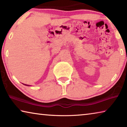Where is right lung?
I'll use <instances>...</instances> for the list:
<instances>
[{"label":"right lung","instance_id":"obj_1","mask_svg":"<svg viewBox=\"0 0 127 127\" xmlns=\"http://www.w3.org/2000/svg\"><path fill=\"white\" fill-rule=\"evenodd\" d=\"M23 85H25L26 86H30V85H26V84H23Z\"/></svg>","mask_w":127,"mask_h":127}]
</instances>
